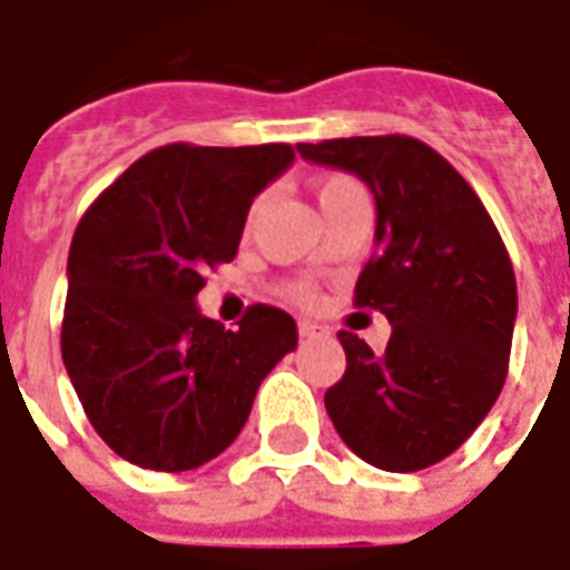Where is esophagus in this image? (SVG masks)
I'll return each mask as SVG.
<instances>
[{
  "instance_id": "1",
  "label": "esophagus",
  "mask_w": 570,
  "mask_h": 570,
  "mask_svg": "<svg viewBox=\"0 0 570 570\" xmlns=\"http://www.w3.org/2000/svg\"><path fill=\"white\" fill-rule=\"evenodd\" d=\"M298 335H302V338H323V335H330V330L321 326V323L298 321Z\"/></svg>"
}]
</instances>
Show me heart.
<instances>
[{"label": "heart", "instance_id": "b5f03b06", "mask_svg": "<svg viewBox=\"0 0 570 570\" xmlns=\"http://www.w3.org/2000/svg\"><path fill=\"white\" fill-rule=\"evenodd\" d=\"M354 186H360L357 179H351V176H342V174L323 176V179H317V183H314V195H317V200H321V210L326 207V204H330V200H335L338 195H342V191H347V188H354ZM256 216H259V200H256V204H253L247 213V223H244V228H247V232L253 228V223H256ZM293 298H296V302H302V305H308L311 298H314V293H311V286L296 284L293 286Z\"/></svg>", "mask_w": 570, "mask_h": 570}]
</instances>
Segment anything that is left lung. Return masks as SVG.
<instances>
[{
  "label": "left lung",
  "mask_w": 570,
  "mask_h": 570,
  "mask_svg": "<svg viewBox=\"0 0 570 570\" xmlns=\"http://www.w3.org/2000/svg\"><path fill=\"white\" fill-rule=\"evenodd\" d=\"M308 161L357 174L375 195V256L357 308L391 321L384 354L338 333L345 375L323 403L354 454L415 473L461 445L507 382L515 274L489 210L464 176L403 134L298 142Z\"/></svg>",
  "instance_id": "1"
}]
</instances>
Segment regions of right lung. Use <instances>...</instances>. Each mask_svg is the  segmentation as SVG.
<instances>
[{"label": "right lung", "instance_id": "right-lung-1", "mask_svg": "<svg viewBox=\"0 0 570 570\" xmlns=\"http://www.w3.org/2000/svg\"><path fill=\"white\" fill-rule=\"evenodd\" d=\"M293 158L289 142H170L81 216L60 351L88 421L130 464L179 473L225 452L296 347V321L274 305H249L237 330L195 305L204 272L235 259L249 204Z\"/></svg>", "mask_w": 570, "mask_h": 570}]
</instances>
